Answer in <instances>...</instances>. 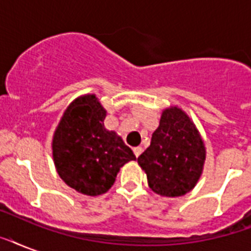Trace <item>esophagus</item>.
<instances>
[{"instance_id": "34e87169", "label": "esophagus", "mask_w": 251, "mask_h": 251, "mask_svg": "<svg viewBox=\"0 0 251 251\" xmlns=\"http://www.w3.org/2000/svg\"><path fill=\"white\" fill-rule=\"evenodd\" d=\"M133 151H134V155H135V156L138 157V156H139V155H141L143 150H142V147H139V146H138V147H134Z\"/></svg>"}]
</instances>
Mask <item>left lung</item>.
Returning <instances> with one entry per match:
<instances>
[{
  "label": "left lung",
  "instance_id": "left-lung-1",
  "mask_svg": "<svg viewBox=\"0 0 251 251\" xmlns=\"http://www.w3.org/2000/svg\"><path fill=\"white\" fill-rule=\"evenodd\" d=\"M206 147L197 126L177 105L163 110L151 143L138 157L150 189L161 197H182L201 178Z\"/></svg>",
  "mask_w": 251,
  "mask_h": 251
}]
</instances>
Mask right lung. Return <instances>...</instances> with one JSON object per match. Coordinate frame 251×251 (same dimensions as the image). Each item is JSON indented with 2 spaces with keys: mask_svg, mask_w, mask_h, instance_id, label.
<instances>
[{
  "mask_svg": "<svg viewBox=\"0 0 251 251\" xmlns=\"http://www.w3.org/2000/svg\"><path fill=\"white\" fill-rule=\"evenodd\" d=\"M95 94L82 95L65 109L52 139L54 167L68 186L96 197L109 190L120 168L137 157L113 130Z\"/></svg>",
  "mask_w": 251,
  "mask_h": 251,
  "instance_id": "add662e5",
  "label": "right lung"
}]
</instances>
